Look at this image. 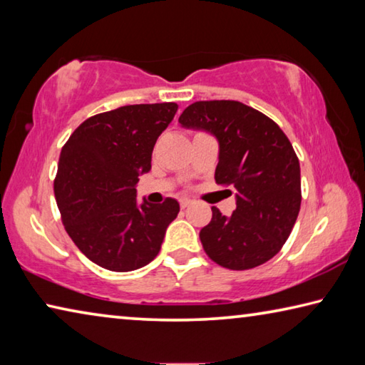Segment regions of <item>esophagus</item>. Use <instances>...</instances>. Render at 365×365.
Segmentation results:
<instances>
[{"instance_id":"1","label":"esophagus","mask_w":365,"mask_h":365,"mask_svg":"<svg viewBox=\"0 0 365 365\" xmlns=\"http://www.w3.org/2000/svg\"><path fill=\"white\" fill-rule=\"evenodd\" d=\"M191 202H193V201L188 200V197H180V207H182V209L188 207V206L191 205Z\"/></svg>"}]
</instances>
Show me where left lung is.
<instances>
[{"mask_svg":"<svg viewBox=\"0 0 365 365\" xmlns=\"http://www.w3.org/2000/svg\"><path fill=\"white\" fill-rule=\"evenodd\" d=\"M178 122L219 141L215 182L237 191L230 217L212 207L201 228L206 255L230 270H248L274 257L292 233L301 207L299 160L287 135L240 101H196Z\"/></svg>","mask_w":365,"mask_h":365,"instance_id":"obj_1","label":"left lung"}]
</instances>
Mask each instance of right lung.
<instances>
[{"label":"right lung","mask_w":365,"mask_h":365,"mask_svg":"<svg viewBox=\"0 0 365 365\" xmlns=\"http://www.w3.org/2000/svg\"><path fill=\"white\" fill-rule=\"evenodd\" d=\"M177 109L175 103L130 104L96 114L63 146L54 178L61 219L77 248L103 269L150 264L180 211L174 197L138 205L135 188Z\"/></svg>","instance_id":"right-lung-1"}]
</instances>
